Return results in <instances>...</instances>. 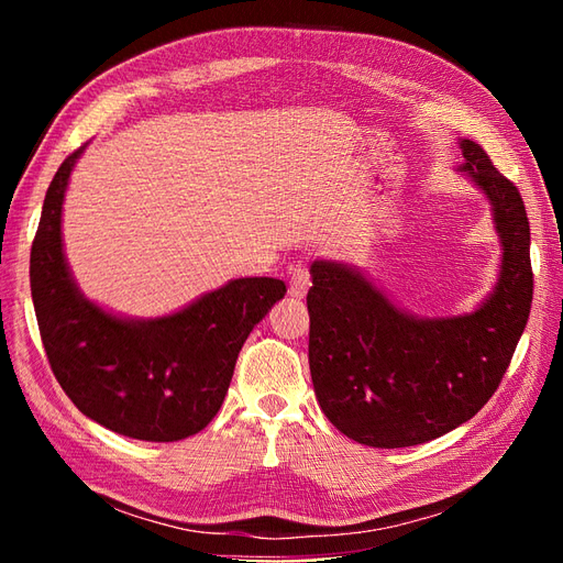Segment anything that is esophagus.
I'll return each mask as SVG.
<instances>
[{
    "mask_svg": "<svg viewBox=\"0 0 563 563\" xmlns=\"http://www.w3.org/2000/svg\"><path fill=\"white\" fill-rule=\"evenodd\" d=\"M310 272L305 265H294L291 267V284H288V296L296 298V300H302L305 296H308L310 291Z\"/></svg>",
    "mask_w": 563,
    "mask_h": 563,
    "instance_id": "1",
    "label": "esophagus"
}]
</instances>
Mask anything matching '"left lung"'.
I'll list each match as a JSON object with an SVG mask.
<instances>
[{"mask_svg": "<svg viewBox=\"0 0 563 563\" xmlns=\"http://www.w3.org/2000/svg\"><path fill=\"white\" fill-rule=\"evenodd\" d=\"M460 174L479 190L500 240L496 286L472 312L418 317L360 267L310 265V373L335 428L373 449H404L455 430L498 389L533 300L531 228L521 195L463 139Z\"/></svg>", "mask_w": 563, "mask_h": 563, "instance_id": "left-lung-1", "label": "left lung"}]
</instances>
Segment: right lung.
<instances>
[{
	"label": "right lung",
	"instance_id": "1",
	"mask_svg": "<svg viewBox=\"0 0 563 563\" xmlns=\"http://www.w3.org/2000/svg\"><path fill=\"white\" fill-rule=\"evenodd\" d=\"M87 145L51 180L30 253V291L51 371L79 411L143 441L201 432L223 406L236 356L255 323L284 298L272 277L230 279L185 308L124 317L77 286L63 249V201Z\"/></svg>",
	"mask_w": 563,
	"mask_h": 563
}]
</instances>
